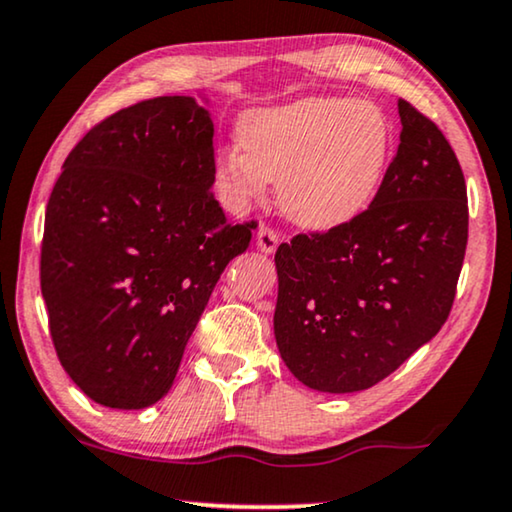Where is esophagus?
Listing matches in <instances>:
<instances>
[{
	"mask_svg": "<svg viewBox=\"0 0 512 512\" xmlns=\"http://www.w3.org/2000/svg\"><path fill=\"white\" fill-rule=\"evenodd\" d=\"M257 248L262 250V253H266V255L276 253V248H278V234L273 232L271 227H259V229H257Z\"/></svg>",
	"mask_w": 512,
	"mask_h": 512,
	"instance_id": "esophagus-1",
	"label": "esophagus"
}]
</instances>
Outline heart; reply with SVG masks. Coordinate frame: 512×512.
Returning a JSON list of instances; mask_svg holds the SVG:
<instances>
[{
	"label": "heart",
	"mask_w": 512,
	"mask_h": 512,
	"mask_svg": "<svg viewBox=\"0 0 512 512\" xmlns=\"http://www.w3.org/2000/svg\"><path fill=\"white\" fill-rule=\"evenodd\" d=\"M394 132L369 99L304 97L243 115L239 146L215 162V183L234 211L278 183L280 211L308 232L359 218L390 167Z\"/></svg>",
	"instance_id": "b5f03b06"
}]
</instances>
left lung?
I'll use <instances>...</instances> for the list:
<instances>
[{"label":"left lung","instance_id":"1","mask_svg":"<svg viewBox=\"0 0 512 512\" xmlns=\"http://www.w3.org/2000/svg\"><path fill=\"white\" fill-rule=\"evenodd\" d=\"M397 155L366 211L276 250L273 336L315 392L369 390L448 320L469 241L466 183L429 118L399 102Z\"/></svg>","mask_w":512,"mask_h":512}]
</instances>
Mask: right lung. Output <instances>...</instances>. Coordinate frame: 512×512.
<instances>
[{"label":"right lung","instance_id":"add662e5","mask_svg":"<svg viewBox=\"0 0 512 512\" xmlns=\"http://www.w3.org/2000/svg\"><path fill=\"white\" fill-rule=\"evenodd\" d=\"M113 113L78 141L50 192L41 294L69 378L106 408L139 410L174 385L220 273L255 222L213 197L204 92Z\"/></svg>","mask_w":512,"mask_h":512}]
</instances>
